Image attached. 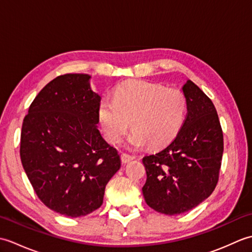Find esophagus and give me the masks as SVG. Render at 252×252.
Returning <instances> with one entry per match:
<instances>
[{"mask_svg":"<svg viewBox=\"0 0 252 252\" xmlns=\"http://www.w3.org/2000/svg\"><path fill=\"white\" fill-rule=\"evenodd\" d=\"M134 158H135L134 156H132V155H129V154H126V153L121 154V161L123 163L129 162V161H131V160H133Z\"/></svg>","mask_w":252,"mask_h":252,"instance_id":"esophagus-1","label":"esophagus"}]
</instances>
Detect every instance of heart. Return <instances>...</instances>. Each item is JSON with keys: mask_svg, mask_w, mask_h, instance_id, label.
I'll return each instance as SVG.
<instances>
[{"mask_svg": "<svg viewBox=\"0 0 252 252\" xmlns=\"http://www.w3.org/2000/svg\"><path fill=\"white\" fill-rule=\"evenodd\" d=\"M187 103L178 89L147 82H129L116 90L114 99L104 98L98 117L110 143L122 141L131 121L133 132L127 137L132 148H160L172 142L184 125Z\"/></svg>", "mask_w": 252, "mask_h": 252, "instance_id": "heart-1", "label": "heart"}]
</instances>
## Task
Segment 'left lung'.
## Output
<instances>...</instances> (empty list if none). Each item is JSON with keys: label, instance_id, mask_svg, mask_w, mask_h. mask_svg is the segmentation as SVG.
I'll return each instance as SVG.
<instances>
[{"label": "left lung", "instance_id": "1", "mask_svg": "<svg viewBox=\"0 0 252 252\" xmlns=\"http://www.w3.org/2000/svg\"><path fill=\"white\" fill-rule=\"evenodd\" d=\"M187 115L167 147L143 158L147 180L143 195L157 212L174 216L212 194L223 156V132L212 100L189 80L183 87Z\"/></svg>", "mask_w": 252, "mask_h": 252}]
</instances>
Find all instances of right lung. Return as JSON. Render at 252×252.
Returning <instances> with one entry per match:
<instances>
[{"label":"right lung","mask_w":252,"mask_h":252,"mask_svg":"<svg viewBox=\"0 0 252 252\" xmlns=\"http://www.w3.org/2000/svg\"><path fill=\"white\" fill-rule=\"evenodd\" d=\"M91 76L66 73L40 91L26 115L20 159L36 196L61 215L87 216L103 203L120 169L117 149L97 129L100 96Z\"/></svg>","instance_id":"add662e5"}]
</instances>
